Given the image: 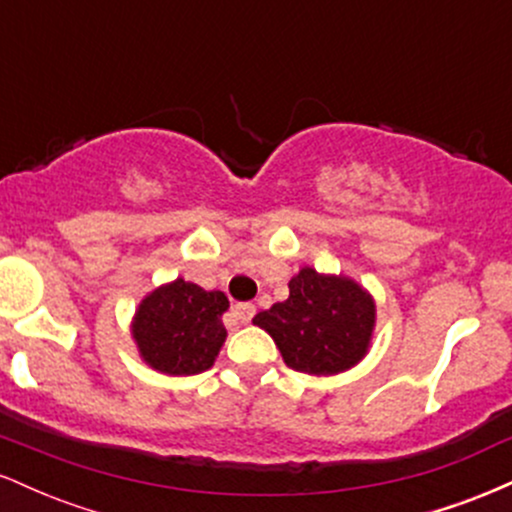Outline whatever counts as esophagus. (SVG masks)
<instances>
[{
  "mask_svg": "<svg viewBox=\"0 0 512 512\" xmlns=\"http://www.w3.org/2000/svg\"><path fill=\"white\" fill-rule=\"evenodd\" d=\"M233 315H236V320H240L245 325V322H250L252 315H255V305H252V303H238L236 308H233Z\"/></svg>",
  "mask_w": 512,
  "mask_h": 512,
  "instance_id": "1",
  "label": "esophagus"
}]
</instances>
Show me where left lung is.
I'll return each mask as SVG.
<instances>
[{
    "label": "left lung",
    "mask_w": 512,
    "mask_h": 512,
    "mask_svg": "<svg viewBox=\"0 0 512 512\" xmlns=\"http://www.w3.org/2000/svg\"><path fill=\"white\" fill-rule=\"evenodd\" d=\"M272 334L286 366L308 375H337L366 356L375 303L349 276L303 267L289 281V298L255 315Z\"/></svg>",
    "instance_id": "1"
}]
</instances>
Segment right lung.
I'll return each mask as SVG.
<instances>
[{"label": "right lung", "mask_w": 512, "mask_h": 512, "mask_svg": "<svg viewBox=\"0 0 512 512\" xmlns=\"http://www.w3.org/2000/svg\"><path fill=\"white\" fill-rule=\"evenodd\" d=\"M228 298L185 279L151 291L132 322L134 342L151 368L168 375H195L214 366L226 339Z\"/></svg>", "instance_id": "obj_1"}]
</instances>
